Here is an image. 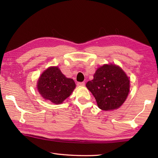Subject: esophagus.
Returning <instances> with one entry per match:
<instances>
[{
    "label": "esophagus",
    "mask_w": 158,
    "mask_h": 158,
    "mask_svg": "<svg viewBox=\"0 0 158 158\" xmlns=\"http://www.w3.org/2000/svg\"><path fill=\"white\" fill-rule=\"evenodd\" d=\"M77 85L78 86H84L85 85V82H77Z\"/></svg>",
    "instance_id": "1"
}]
</instances>
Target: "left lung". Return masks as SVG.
I'll use <instances>...</instances> for the list:
<instances>
[{"instance_id":"left-lung-1","label":"left lung","mask_w":158,"mask_h":158,"mask_svg":"<svg viewBox=\"0 0 158 158\" xmlns=\"http://www.w3.org/2000/svg\"><path fill=\"white\" fill-rule=\"evenodd\" d=\"M100 109L113 110L125 101L130 90V81L120 67L105 64L97 69L94 79L86 83Z\"/></svg>"}]
</instances>
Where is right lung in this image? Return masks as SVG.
<instances>
[{"mask_svg": "<svg viewBox=\"0 0 158 158\" xmlns=\"http://www.w3.org/2000/svg\"><path fill=\"white\" fill-rule=\"evenodd\" d=\"M75 88L73 79L66 78L57 66L49 67L40 77L37 88L43 98L60 104L71 94Z\"/></svg>", "mask_w": 158, "mask_h": 158, "instance_id": "obj_1", "label": "right lung"}]
</instances>
